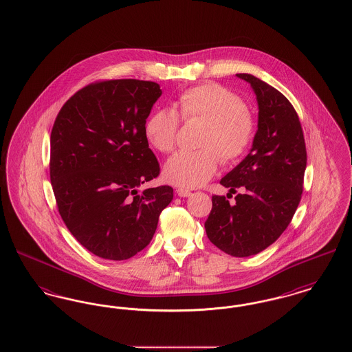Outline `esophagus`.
Instances as JSON below:
<instances>
[{
    "instance_id": "1",
    "label": "esophagus",
    "mask_w": 352,
    "mask_h": 352,
    "mask_svg": "<svg viewBox=\"0 0 352 352\" xmlns=\"http://www.w3.org/2000/svg\"><path fill=\"white\" fill-rule=\"evenodd\" d=\"M177 194L181 197V198H186V197H190L191 195V191L187 190V188H177Z\"/></svg>"
}]
</instances>
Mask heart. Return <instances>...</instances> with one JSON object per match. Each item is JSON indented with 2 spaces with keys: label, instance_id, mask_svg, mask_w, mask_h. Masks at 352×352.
I'll use <instances>...</instances> for the list:
<instances>
[{
  "label": "heart",
  "instance_id": "heart-1",
  "mask_svg": "<svg viewBox=\"0 0 352 352\" xmlns=\"http://www.w3.org/2000/svg\"><path fill=\"white\" fill-rule=\"evenodd\" d=\"M178 111L184 122H204L198 135L199 151H179L168 158L164 177L168 184L187 188L207 184L219 162L234 165L241 161L257 133V120L244 100L219 84H201L184 91ZM181 118L174 108L155 109L144 132L151 148L171 153L177 146Z\"/></svg>",
  "mask_w": 352,
  "mask_h": 352
}]
</instances>
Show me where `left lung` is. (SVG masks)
<instances>
[{"instance_id":"1","label":"left lung","mask_w":352,"mask_h":352,"mask_svg":"<svg viewBox=\"0 0 352 352\" xmlns=\"http://www.w3.org/2000/svg\"><path fill=\"white\" fill-rule=\"evenodd\" d=\"M251 84L258 102L257 133L250 154L220 184L227 197L212 195L206 234L219 250L234 257L264 251L286 230L300 204L306 168L301 122L292 102L274 87L250 74H236ZM236 188L243 192L228 199Z\"/></svg>"}]
</instances>
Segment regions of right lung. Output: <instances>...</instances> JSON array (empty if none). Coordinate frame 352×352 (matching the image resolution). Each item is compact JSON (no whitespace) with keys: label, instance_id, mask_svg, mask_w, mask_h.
Listing matches in <instances>:
<instances>
[{"label":"right lung","instance_id":"right-lung-1","mask_svg":"<svg viewBox=\"0 0 352 352\" xmlns=\"http://www.w3.org/2000/svg\"><path fill=\"white\" fill-rule=\"evenodd\" d=\"M162 91L137 79L88 84L60 108L51 131L50 179L58 211L85 250L126 260L153 239L173 187L137 191L160 175L144 126Z\"/></svg>","mask_w":352,"mask_h":352}]
</instances>
